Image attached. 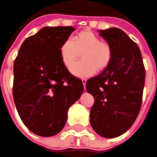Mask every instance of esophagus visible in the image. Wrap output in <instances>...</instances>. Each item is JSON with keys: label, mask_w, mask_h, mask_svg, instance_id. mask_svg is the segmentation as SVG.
<instances>
[{"label": "esophagus", "mask_w": 157, "mask_h": 157, "mask_svg": "<svg viewBox=\"0 0 157 157\" xmlns=\"http://www.w3.org/2000/svg\"><path fill=\"white\" fill-rule=\"evenodd\" d=\"M82 84H83V86H84V89H85V85H86V82H87V80H86V79H82Z\"/></svg>", "instance_id": "34e87169"}]
</instances>
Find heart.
<instances>
[{"mask_svg": "<svg viewBox=\"0 0 157 157\" xmlns=\"http://www.w3.org/2000/svg\"><path fill=\"white\" fill-rule=\"evenodd\" d=\"M82 53V61L77 62L71 72L74 75L86 78L98 70H102L109 64L112 58L110 46L101 41L100 38L91 31H82L74 35L70 40L62 42L60 48V56L62 63L68 68L74 65Z\"/></svg>", "mask_w": 157, "mask_h": 157, "instance_id": "obj_1", "label": "heart"}]
</instances>
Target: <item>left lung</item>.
Segmentation results:
<instances>
[{"label": "left lung", "mask_w": 157, "mask_h": 157, "mask_svg": "<svg viewBox=\"0 0 157 157\" xmlns=\"http://www.w3.org/2000/svg\"><path fill=\"white\" fill-rule=\"evenodd\" d=\"M112 49L103 71L86 82L94 96L90 110L91 127L99 136L115 138L133 125L142 105L145 69L139 48L117 28L98 30Z\"/></svg>", "instance_id": "left-lung-1"}]
</instances>
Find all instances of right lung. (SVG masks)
Masks as SVG:
<instances>
[{"mask_svg": "<svg viewBox=\"0 0 157 157\" xmlns=\"http://www.w3.org/2000/svg\"><path fill=\"white\" fill-rule=\"evenodd\" d=\"M73 27H45L27 38L14 62L13 96L25 126L48 137L62 131L70 106L83 92L82 82L62 63L60 48Z\"/></svg>", "mask_w": 157, "mask_h": 157, "instance_id": "right-lung-1", "label": "right lung"}]
</instances>
